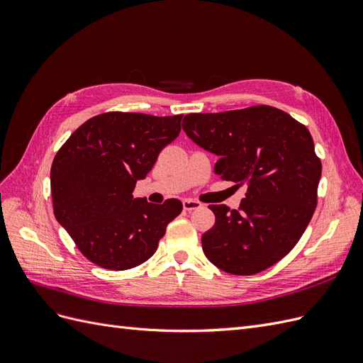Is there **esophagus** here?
Wrapping results in <instances>:
<instances>
[{"mask_svg":"<svg viewBox=\"0 0 363 363\" xmlns=\"http://www.w3.org/2000/svg\"><path fill=\"white\" fill-rule=\"evenodd\" d=\"M203 204L199 203V201H194V200H184L183 201V208L184 211L188 212H192V211H196V208H201Z\"/></svg>","mask_w":363,"mask_h":363,"instance_id":"34e87169","label":"esophagus"}]
</instances>
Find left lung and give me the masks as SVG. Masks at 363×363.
Wrapping results in <instances>:
<instances>
[{"instance_id": "obj_1", "label": "left lung", "mask_w": 363, "mask_h": 363, "mask_svg": "<svg viewBox=\"0 0 363 363\" xmlns=\"http://www.w3.org/2000/svg\"><path fill=\"white\" fill-rule=\"evenodd\" d=\"M183 130L219 157L223 180L247 186L239 208L208 206L215 225L201 238L206 257L235 276L272 267L298 242L316 207L321 160L309 130L271 106L189 113Z\"/></svg>"}]
</instances>
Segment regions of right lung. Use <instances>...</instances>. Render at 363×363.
<instances>
[{
  "instance_id": "right-lung-1",
  "label": "right lung",
  "mask_w": 363,
  "mask_h": 363,
  "mask_svg": "<svg viewBox=\"0 0 363 363\" xmlns=\"http://www.w3.org/2000/svg\"><path fill=\"white\" fill-rule=\"evenodd\" d=\"M183 115L107 112L87 119L57 151L51 167L54 216L86 259L124 271L155 255L180 200L135 199L159 152L179 136Z\"/></svg>"
}]
</instances>
